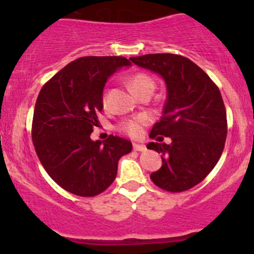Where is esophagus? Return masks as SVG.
<instances>
[{
	"instance_id": "34e87169",
	"label": "esophagus",
	"mask_w": 254,
	"mask_h": 254,
	"mask_svg": "<svg viewBox=\"0 0 254 254\" xmlns=\"http://www.w3.org/2000/svg\"><path fill=\"white\" fill-rule=\"evenodd\" d=\"M132 147H134V151H145L146 150L145 145H140V143H134V145H132Z\"/></svg>"
}]
</instances>
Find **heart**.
I'll list each match as a JSON object with an SVG mask.
<instances>
[{
    "instance_id": "1",
    "label": "heart",
    "mask_w": 254,
    "mask_h": 254,
    "mask_svg": "<svg viewBox=\"0 0 254 254\" xmlns=\"http://www.w3.org/2000/svg\"><path fill=\"white\" fill-rule=\"evenodd\" d=\"M130 86H131L132 91L135 93H139V92L143 91V89H152L155 88V83H153L152 78L148 77L147 75L145 73H136V75L132 76L130 78ZM102 102L106 106L107 103V93L103 94L102 97ZM148 123V118L145 117V115H140V117H135L131 118V119L124 120L119 124V130L120 131L125 132L127 135L131 137H137L141 135L142 129L145 125H147Z\"/></svg>"
}]
</instances>
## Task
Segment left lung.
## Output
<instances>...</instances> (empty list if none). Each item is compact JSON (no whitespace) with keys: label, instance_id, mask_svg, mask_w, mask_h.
I'll use <instances>...</instances> for the list:
<instances>
[{"label":"left lung","instance_id":"left-lung-1","mask_svg":"<svg viewBox=\"0 0 254 254\" xmlns=\"http://www.w3.org/2000/svg\"><path fill=\"white\" fill-rule=\"evenodd\" d=\"M130 60L162 76L167 86L163 114L150 132L158 142L147 143L162 153V166L151 179L171 193L188 190L211 172L224 151L227 119L219 87L182 55L147 54ZM162 136L173 142L162 143Z\"/></svg>","mask_w":254,"mask_h":254}]
</instances>
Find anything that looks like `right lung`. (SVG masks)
Wrapping results in <instances>:
<instances>
[{"mask_svg":"<svg viewBox=\"0 0 254 254\" xmlns=\"http://www.w3.org/2000/svg\"><path fill=\"white\" fill-rule=\"evenodd\" d=\"M130 65L123 56H84L40 89L32 124L35 152L54 182L75 195L106 190L117 177L119 158L132 150L131 142L119 136L91 140L94 127H99L107 79Z\"/></svg>","mask_w":254,"mask_h":254,"instance_id":"1","label":"right lung"}]
</instances>
